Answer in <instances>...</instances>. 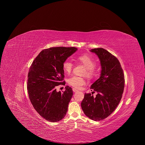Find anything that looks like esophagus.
Returning <instances> with one entry per match:
<instances>
[{
	"mask_svg": "<svg viewBox=\"0 0 145 145\" xmlns=\"http://www.w3.org/2000/svg\"><path fill=\"white\" fill-rule=\"evenodd\" d=\"M73 91L74 92H78V91L77 89H76V88H73Z\"/></svg>",
	"mask_w": 145,
	"mask_h": 145,
	"instance_id": "obj_1",
	"label": "esophagus"
}]
</instances>
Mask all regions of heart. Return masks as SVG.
Masks as SVG:
<instances>
[{
  "label": "heart",
  "mask_w": 145,
  "mask_h": 145,
  "mask_svg": "<svg viewBox=\"0 0 145 145\" xmlns=\"http://www.w3.org/2000/svg\"><path fill=\"white\" fill-rule=\"evenodd\" d=\"M77 59L87 68V72H86L87 76L89 77L93 76L95 74L94 68L96 67V62L95 59L87 54L80 56L77 57ZM73 67V63L69 60H65L63 64V69L67 73H70L71 72ZM68 82L72 87L80 89L85 84L86 81L82 77L73 76L69 78Z\"/></svg>",
  "instance_id": "heart-1"
}]
</instances>
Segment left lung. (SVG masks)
I'll list each match as a JSON object with an SVG mask.
<instances>
[{"label": "left lung", "mask_w": 145, "mask_h": 145, "mask_svg": "<svg viewBox=\"0 0 145 145\" xmlns=\"http://www.w3.org/2000/svg\"><path fill=\"white\" fill-rule=\"evenodd\" d=\"M99 57L101 67L100 77L91 86L97 92L96 97L85 93L81 106L85 115L97 121L105 119L117 107L125 88V75L118 58L103 48L91 50Z\"/></svg>", "instance_id": "8db88e82"}]
</instances>
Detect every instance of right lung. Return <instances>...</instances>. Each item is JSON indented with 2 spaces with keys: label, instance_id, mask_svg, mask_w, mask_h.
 <instances>
[{
  "label": "right lung",
  "instance_id": "obj_1",
  "mask_svg": "<svg viewBox=\"0 0 145 145\" xmlns=\"http://www.w3.org/2000/svg\"><path fill=\"white\" fill-rule=\"evenodd\" d=\"M77 49L74 47H54L44 49L31 64L27 79V92L36 111L46 120L56 122L63 119L73 96L72 88L65 87L61 93L56 87L65 85L63 81L64 62Z\"/></svg>",
  "mask_w": 145,
  "mask_h": 145
}]
</instances>
